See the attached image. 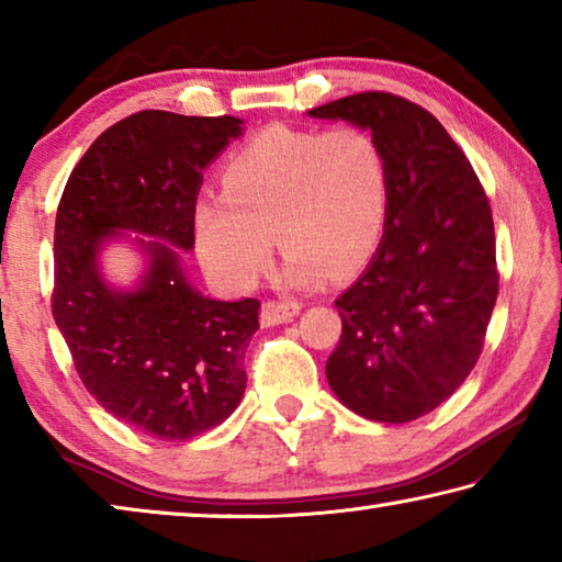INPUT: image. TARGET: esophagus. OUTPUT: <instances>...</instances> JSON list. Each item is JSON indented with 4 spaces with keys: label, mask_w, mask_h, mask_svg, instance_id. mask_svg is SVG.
<instances>
[{
    "label": "esophagus",
    "mask_w": 562,
    "mask_h": 562,
    "mask_svg": "<svg viewBox=\"0 0 562 562\" xmlns=\"http://www.w3.org/2000/svg\"><path fill=\"white\" fill-rule=\"evenodd\" d=\"M302 304L294 302V300H282V302H274L268 300L262 304L260 310V322L265 327H272V325H284V322H290L300 315Z\"/></svg>",
    "instance_id": "34e87169"
}]
</instances>
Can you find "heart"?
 Instances as JSON below:
<instances>
[{
    "mask_svg": "<svg viewBox=\"0 0 562 562\" xmlns=\"http://www.w3.org/2000/svg\"><path fill=\"white\" fill-rule=\"evenodd\" d=\"M389 198L386 156L367 131L268 128L225 160L221 195L195 203L198 258L217 288L247 292L270 268L278 237L288 284L319 288L374 258Z\"/></svg>",
    "mask_w": 562,
    "mask_h": 562,
    "instance_id": "heart-1",
    "label": "heart"
}]
</instances>
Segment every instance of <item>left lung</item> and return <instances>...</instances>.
Returning <instances> with one entry per match:
<instances>
[{"instance_id":"obj_1","label":"left lung","mask_w":562,"mask_h":562,"mask_svg":"<svg viewBox=\"0 0 562 562\" xmlns=\"http://www.w3.org/2000/svg\"><path fill=\"white\" fill-rule=\"evenodd\" d=\"M372 131L389 164V217L359 280L337 297L341 337L327 359L351 412L406 424L434 412L479 361L498 297L488 198L429 111L367 91L307 111Z\"/></svg>"}]
</instances>
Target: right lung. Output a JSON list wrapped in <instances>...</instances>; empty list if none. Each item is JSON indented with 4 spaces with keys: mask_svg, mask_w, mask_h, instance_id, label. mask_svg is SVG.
Here are the masks:
<instances>
[{
    "mask_svg": "<svg viewBox=\"0 0 562 562\" xmlns=\"http://www.w3.org/2000/svg\"><path fill=\"white\" fill-rule=\"evenodd\" d=\"M237 136L235 116L133 113L93 140L56 211L52 312L76 372L109 414L160 441L215 429L245 394L260 302L203 297L178 252L195 245L203 170ZM116 239L147 258L131 289L102 274Z\"/></svg>",
    "mask_w": 562,
    "mask_h": 562,
    "instance_id": "obj_1",
    "label": "right lung"
}]
</instances>
